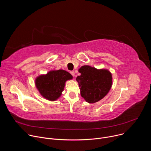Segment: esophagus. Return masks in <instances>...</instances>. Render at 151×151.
Returning <instances> with one entry per match:
<instances>
[{"mask_svg": "<svg viewBox=\"0 0 151 151\" xmlns=\"http://www.w3.org/2000/svg\"><path fill=\"white\" fill-rule=\"evenodd\" d=\"M70 73H71V75H72L73 76H75V72H74V71H71V72H70Z\"/></svg>", "mask_w": 151, "mask_h": 151, "instance_id": "obj_1", "label": "esophagus"}]
</instances>
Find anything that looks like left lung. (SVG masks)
I'll use <instances>...</instances> for the list:
<instances>
[{
    "instance_id": "obj_1",
    "label": "left lung",
    "mask_w": 151,
    "mask_h": 151,
    "mask_svg": "<svg viewBox=\"0 0 151 151\" xmlns=\"http://www.w3.org/2000/svg\"><path fill=\"white\" fill-rule=\"evenodd\" d=\"M80 76L76 78L81 95L89 103H96L108 93L112 85L111 72L106 69H98L88 65L81 66Z\"/></svg>"
}]
</instances>
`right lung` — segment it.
Segmentation results:
<instances>
[{
    "instance_id": "1",
    "label": "right lung",
    "mask_w": 151,
    "mask_h": 151,
    "mask_svg": "<svg viewBox=\"0 0 151 151\" xmlns=\"http://www.w3.org/2000/svg\"><path fill=\"white\" fill-rule=\"evenodd\" d=\"M73 79L68 72L60 69L49 71L35 79V85L40 94L50 101H55L62 94L65 83Z\"/></svg>"
}]
</instances>
